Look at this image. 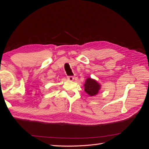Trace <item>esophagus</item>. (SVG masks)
Returning a JSON list of instances; mask_svg holds the SVG:
<instances>
[{"mask_svg":"<svg viewBox=\"0 0 149 149\" xmlns=\"http://www.w3.org/2000/svg\"><path fill=\"white\" fill-rule=\"evenodd\" d=\"M68 79L70 81H73L74 79V76H68Z\"/></svg>","mask_w":149,"mask_h":149,"instance_id":"1","label":"esophagus"}]
</instances>
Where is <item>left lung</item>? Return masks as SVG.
<instances>
[{"instance_id": "left-lung-1", "label": "left lung", "mask_w": 149, "mask_h": 149, "mask_svg": "<svg viewBox=\"0 0 149 149\" xmlns=\"http://www.w3.org/2000/svg\"><path fill=\"white\" fill-rule=\"evenodd\" d=\"M84 91L89 96L97 95L101 89V86L96 79L91 78H88L84 84Z\"/></svg>"}]
</instances>
